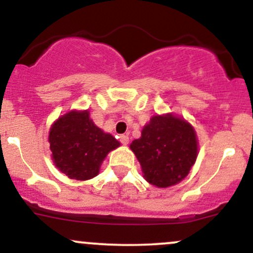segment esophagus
<instances>
[{
    "label": "esophagus",
    "instance_id": "1",
    "mask_svg": "<svg viewBox=\"0 0 253 253\" xmlns=\"http://www.w3.org/2000/svg\"><path fill=\"white\" fill-rule=\"evenodd\" d=\"M119 141L122 142V145L126 146L127 143H129V137H127V135H121V136H119Z\"/></svg>",
    "mask_w": 253,
    "mask_h": 253
}]
</instances>
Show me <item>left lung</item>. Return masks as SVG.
I'll use <instances>...</instances> for the list:
<instances>
[{"label":"left lung","mask_w":253,"mask_h":253,"mask_svg":"<svg viewBox=\"0 0 253 253\" xmlns=\"http://www.w3.org/2000/svg\"><path fill=\"white\" fill-rule=\"evenodd\" d=\"M130 148L140 162L145 180L160 188L183 180L198 156L193 126L171 113L152 117Z\"/></svg>","instance_id":"obj_1"}]
</instances>
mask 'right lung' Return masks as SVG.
<instances>
[{"instance_id": "add662e5", "label": "right lung", "mask_w": 253, "mask_h": 253, "mask_svg": "<svg viewBox=\"0 0 253 253\" xmlns=\"http://www.w3.org/2000/svg\"><path fill=\"white\" fill-rule=\"evenodd\" d=\"M51 158L61 172L78 181L99 173L101 163L121 143L94 124L88 111H71L50 127Z\"/></svg>"}]
</instances>
